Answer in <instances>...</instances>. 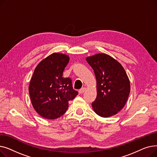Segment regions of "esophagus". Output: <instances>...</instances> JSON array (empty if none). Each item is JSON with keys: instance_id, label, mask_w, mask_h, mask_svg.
I'll use <instances>...</instances> for the list:
<instances>
[{"instance_id": "esophagus-1", "label": "esophagus", "mask_w": 157, "mask_h": 157, "mask_svg": "<svg viewBox=\"0 0 157 157\" xmlns=\"http://www.w3.org/2000/svg\"><path fill=\"white\" fill-rule=\"evenodd\" d=\"M86 90V88H81L79 90V94H83V93H84V92Z\"/></svg>"}]
</instances>
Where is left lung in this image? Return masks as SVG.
Here are the masks:
<instances>
[{
  "mask_svg": "<svg viewBox=\"0 0 157 157\" xmlns=\"http://www.w3.org/2000/svg\"><path fill=\"white\" fill-rule=\"evenodd\" d=\"M86 60L92 67L97 81V97L92 104L94 111L103 118L114 116L125 106L130 91L124 68L105 53L88 56Z\"/></svg>",
  "mask_w": 157,
  "mask_h": 157,
  "instance_id": "left-lung-1",
  "label": "left lung"
}]
</instances>
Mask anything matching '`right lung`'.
<instances>
[{
  "mask_svg": "<svg viewBox=\"0 0 157 157\" xmlns=\"http://www.w3.org/2000/svg\"><path fill=\"white\" fill-rule=\"evenodd\" d=\"M69 62L67 55L53 53L36 66L31 78L29 92L33 108L42 117L54 120L67 110L69 101L78 92L73 90L69 78L63 72Z\"/></svg>",
  "mask_w": 157,
  "mask_h": 157,
  "instance_id": "1",
  "label": "right lung"
}]
</instances>
